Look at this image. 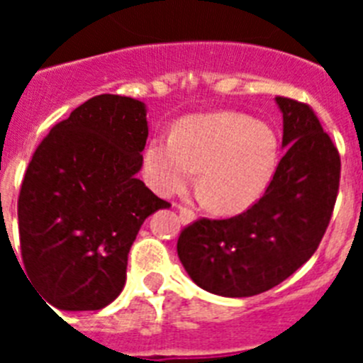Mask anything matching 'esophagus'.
<instances>
[{"instance_id":"1","label":"esophagus","mask_w":363,"mask_h":363,"mask_svg":"<svg viewBox=\"0 0 363 363\" xmlns=\"http://www.w3.org/2000/svg\"><path fill=\"white\" fill-rule=\"evenodd\" d=\"M178 209H179V221H182L184 225L192 223V221L196 220V214L192 213V211H189L187 207H178Z\"/></svg>"}]
</instances>
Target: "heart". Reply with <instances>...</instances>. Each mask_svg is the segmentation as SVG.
Here are the masks:
<instances>
[{"label": "heart", "mask_w": 363, "mask_h": 363, "mask_svg": "<svg viewBox=\"0 0 363 363\" xmlns=\"http://www.w3.org/2000/svg\"><path fill=\"white\" fill-rule=\"evenodd\" d=\"M278 158L271 127L240 112L189 116L172 138L145 150V176L160 196L185 191L200 169V189L221 214H240L259 200Z\"/></svg>", "instance_id": "1"}]
</instances>
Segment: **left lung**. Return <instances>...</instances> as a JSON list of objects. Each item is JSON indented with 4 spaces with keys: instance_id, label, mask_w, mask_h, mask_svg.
Returning <instances> with one entry per match:
<instances>
[{
    "instance_id": "8db88e82",
    "label": "left lung",
    "mask_w": 363,
    "mask_h": 363,
    "mask_svg": "<svg viewBox=\"0 0 363 363\" xmlns=\"http://www.w3.org/2000/svg\"><path fill=\"white\" fill-rule=\"evenodd\" d=\"M284 158L265 194L227 220L201 218L178 238L189 277L218 296H255L277 287L314 255L340 185V154L313 108L278 96Z\"/></svg>"
}]
</instances>
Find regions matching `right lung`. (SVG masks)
<instances>
[{"mask_svg":"<svg viewBox=\"0 0 363 363\" xmlns=\"http://www.w3.org/2000/svg\"><path fill=\"white\" fill-rule=\"evenodd\" d=\"M147 136L145 104L101 94L54 125L32 156L18 200L21 258L56 309L116 300L138 230L171 207L136 178Z\"/></svg>","mask_w":363,"mask_h":363,"instance_id":"right-lung-1","label":"right lung"}]
</instances>
